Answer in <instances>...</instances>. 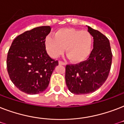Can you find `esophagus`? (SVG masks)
<instances>
[{
  "instance_id": "1",
  "label": "esophagus",
  "mask_w": 124,
  "mask_h": 124,
  "mask_svg": "<svg viewBox=\"0 0 124 124\" xmlns=\"http://www.w3.org/2000/svg\"><path fill=\"white\" fill-rule=\"evenodd\" d=\"M58 64H59V65H63V66H66V63H64V62H62V61H59V62H58Z\"/></svg>"
}]
</instances>
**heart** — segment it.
<instances>
[{
    "label": "heart",
    "instance_id": "1",
    "mask_svg": "<svg viewBox=\"0 0 124 124\" xmlns=\"http://www.w3.org/2000/svg\"><path fill=\"white\" fill-rule=\"evenodd\" d=\"M44 44L47 52L52 58L58 57L66 47V53L71 61L80 63L89 56L93 37L86 30L61 28L54 33V37H47Z\"/></svg>",
    "mask_w": 124,
    "mask_h": 124
}]
</instances>
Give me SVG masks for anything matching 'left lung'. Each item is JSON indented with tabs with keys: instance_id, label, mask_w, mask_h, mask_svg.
<instances>
[{
	"instance_id": "1",
	"label": "left lung",
	"mask_w": 124,
	"mask_h": 124,
	"mask_svg": "<svg viewBox=\"0 0 124 124\" xmlns=\"http://www.w3.org/2000/svg\"><path fill=\"white\" fill-rule=\"evenodd\" d=\"M93 37V49L86 61L66 67V83L70 92L85 94L99 89L107 80L112 62L109 40L97 30L87 26Z\"/></svg>"
}]
</instances>
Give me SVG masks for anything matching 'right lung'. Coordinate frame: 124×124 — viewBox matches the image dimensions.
I'll return each instance as SVG.
<instances>
[{
  "label": "right lung",
  "mask_w": 124,
  "mask_h": 124,
  "mask_svg": "<svg viewBox=\"0 0 124 124\" xmlns=\"http://www.w3.org/2000/svg\"><path fill=\"white\" fill-rule=\"evenodd\" d=\"M50 26H40L18 35L13 41L7 56V69L17 88L29 94H39L48 87L57 60L49 57L45 39Z\"/></svg>",
  "instance_id": "obj_1"
}]
</instances>
